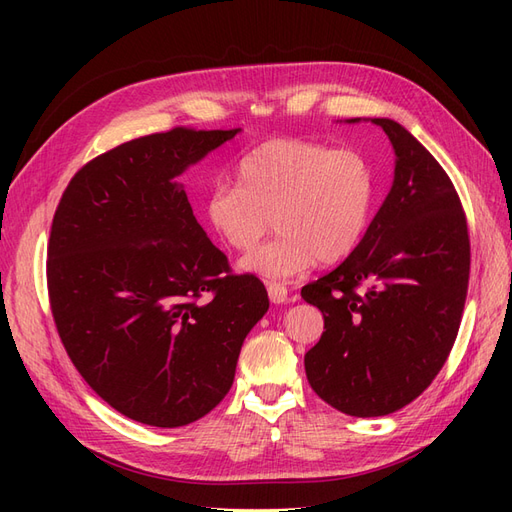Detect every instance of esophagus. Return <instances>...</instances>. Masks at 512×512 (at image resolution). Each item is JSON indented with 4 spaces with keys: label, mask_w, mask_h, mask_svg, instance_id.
<instances>
[{
    "label": "esophagus",
    "mask_w": 512,
    "mask_h": 512,
    "mask_svg": "<svg viewBox=\"0 0 512 512\" xmlns=\"http://www.w3.org/2000/svg\"><path fill=\"white\" fill-rule=\"evenodd\" d=\"M267 292H269L271 303H275V305L288 303V288L284 284H269Z\"/></svg>",
    "instance_id": "obj_1"
}]
</instances>
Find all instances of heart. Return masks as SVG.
Instances as JSON below:
<instances>
[{"mask_svg": "<svg viewBox=\"0 0 512 512\" xmlns=\"http://www.w3.org/2000/svg\"><path fill=\"white\" fill-rule=\"evenodd\" d=\"M376 175L354 149L303 138H273L237 164V183L207 196V220L228 247L247 252L275 222L277 235L241 258L239 269L271 284L320 262H337L361 243L376 207Z\"/></svg>", "mask_w": 512, "mask_h": 512, "instance_id": "b5f03b06", "label": "heart"}]
</instances>
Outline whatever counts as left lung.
<instances>
[{"label": "left lung", "instance_id": "8db88e82", "mask_svg": "<svg viewBox=\"0 0 512 512\" xmlns=\"http://www.w3.org/2000/svg\"><path fill=\"white\" fill-rule=\"evenodd\" d=\"M371 123L395 151L391 192L354 252L301 290L324 316L305 354L307 380L329 406L361 418L408 406L438 376L470 277L466 215L444 168L401 123Z\"/></svg>", "mask_w": 512, "mask_h": 512}]
</instances>
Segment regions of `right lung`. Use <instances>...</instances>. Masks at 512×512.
<instances>
[{
	"label": "right lung",
	"mask_w": 512,
	"mask_h": 512,
	"mask_svg": "<svg viewBox=\"0 0 512 512\" xmlns=\"http://www.w3.org/2000/svg\"><path fill=\"white\" fill-rule=\"evenodd\" d=\"M237 132L134 138L85 164L55 211L46 282L57 333L85 382L132 421L181 427L211 412L269 309L258 277L228 275L177 181Z\"/></svg>",
	"instance_id": "1"
}]
</instances>
